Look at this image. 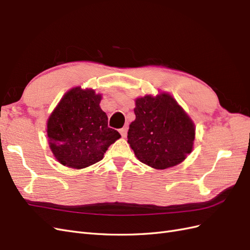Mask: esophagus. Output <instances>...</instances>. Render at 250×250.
I'll return each mask as SVG.
<instances>
[{
	"instance_id": "1",
	"label": "esophagus",
	"mask_w": 250,
	"mask_h": 250,
	"mask_svg": "<svg viewBox=\"0 0 250 250\" xmlns=\"http://www.w3.org/2000/svg\"><path fill=\"white\" fill-rule=\"evenodd\" d=\"M127 130H128L127 126L123 127L122 129H120V133H121V135H122V138H126V135H127Z\"/></svg>"
}]
</instances>
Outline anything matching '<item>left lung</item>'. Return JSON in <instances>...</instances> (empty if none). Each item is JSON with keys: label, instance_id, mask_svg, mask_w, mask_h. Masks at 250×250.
<instances>
[{"label": "left lung", "instance_id": "obj_1", "mask_svg": "<svg viewBox=\"0 0 250 250\" xmlns=\"http://www.w3.org/2000/svg\"><path fill=\"white\" fill-rule=\"evenodd\" d=\"M134 113L127 142L140 162L164 170L184 162L192 152L195 125L170 94L137 98Z\"/></svg>", "mask_w": 250, "mask_h": 250}]
</instances>
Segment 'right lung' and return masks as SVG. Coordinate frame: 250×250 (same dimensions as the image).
<instances>
[{"label": "right lung", "mask_w": 250, "mask_h": 250, "mask_svg": "<svg viewBox=\"0 0 250 250\" xmlns=\"http://www.w3.org/2000/svg\"><path fill=\"white\" fill-rule=\"evenodd\" d=\"M102 95L92 88L73 87L63 95L47 121L53 155L62 165L84 169L100 162L121 134L107 126L101 107Z\"/></svg>", "instance_id": "1"}]
</instances>
